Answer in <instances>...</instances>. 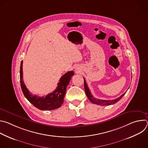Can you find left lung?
<instances>
[{
	"mask_svg": "<svg viewBox=\"0 0 148 148\" xmlns=\"http://www.w3.org/2000/svg\"><path fill=\"white\" fill-rule=\"evenodd\" d=\"M84 78V77H83ZM84 90H85V92L86 94L88 97V98L89 99V100L92 102L93 103L97 104V105H110L111 104H114L116 103L118 101H119L122 98V97L125 94L126 92H125L124 94H123L121 96H120L119 98L113 99V100H103V99H97L94 98L92 95L91 94L88 87L87 84L86 83V79L85 78H84Z\"/></svg>",
	"mask_w": 148,
	"mask_h": 148,
	"instance_id": "8db88e82",
	"label": "left lung"
}]
</instances>
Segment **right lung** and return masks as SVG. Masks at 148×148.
<instances>
[{
    "instance_id": "add662e5",
    "label": "right lung",
    "mask_w": 148,
    "mask_h": 148,
    "mask_svg": "<svg viewBox=\"0 0 148 148\" xmlns=\"http://www.w3.org/2000/svg\"><path fill=\"white\" fill-rule=\"evenodd\" d=\"M74 74L73 71H69L60 79L58 86L51 93L46 97H38L33 95L26 88L23 79V61L21 62L20 69V86L25 97L35 107L40 110H53L60 108L64 101L67 87L69 84L71 78Z\"/></svg>"
}]
</instances>
